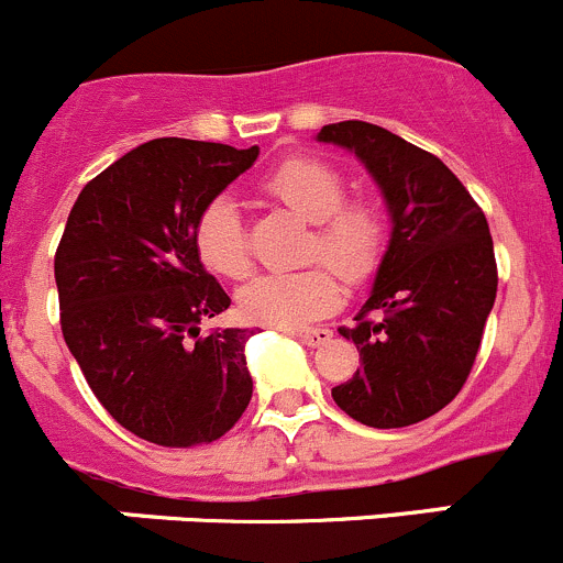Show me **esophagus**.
Segmentation results:
<instances>
[{
  "instance_id": "1",
  "label": "esophagus",
  "mask_w": 563,
  "mask_h": 563,
  "mask_svg": "<svg viewBox=\"0 0 563 563\" xmlns=\"http://www.w3.org/2000/svg\"><path fill=\"white\" fill-rule=\"evenodd\" d=\"M283 332L286 334H291V338H297V340H302L305 345H323L327 343L329 338H332V332H329V329H283Z\"/></svg>"
}]
</instances>
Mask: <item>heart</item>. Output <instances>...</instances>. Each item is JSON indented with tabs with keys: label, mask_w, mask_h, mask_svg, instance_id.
I'll list each match as a JSON object with an SVG mask.
<instances>
[{
	"label": "heart",
	"mask_w": 563,
	"mask_h": 563,
	"mask_svg": "<svg viewBox=\"0 0 563 563\" xmlns=\"http://www.w3.org/2000/svg\"><path fill=\"white\" fill-rule=\"evenodd\" d=\"M261 187L305 223H313L308 258H323L345 280L371 275L384 242L382 214L367 201H345L349 187L338 168L316 157H291ZM196 250L218 275H247V234L234 198L220 196L203 207L196 223ZM338 302L340 286L327 266L258 275L240 291V310L247 321L283 329L316 321Z\"/></svg>",
	"instance_id": "1"
}]
</instances>
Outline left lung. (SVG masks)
<instances>
[{
  "label": "left lung",
  "mask_w": 563,
  "mask_h": 563,
  "mask_svg": "<svg viewBox=\"0 0 563 563\" xmlns=\"http://www.w3.org/2000/svg\"><path fill=\"white\" fill-rule=\"evenodd\" d=\"M316 141L351 152L389 214L371 294L354 327L338 329L362 367L332 397L367 428L417 424L455 400L476 360L498 286L490 229L457 176L400 135L351 119Z\"/></svg>",
  "instance_id": "left-lung-1"
}]
</instances>
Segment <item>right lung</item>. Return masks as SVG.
Segmentation results:
<instances>
[{
	"label": "right lung",
	"mask_w": 563,
	"mask_h": 563,
	"mask_svg": "<svg viewBox=\"0 0 563 563\" xmlns=\"http://www.w3.org/2000/svg\"><path fill=\"white\" fill-rule=\"evenodd\" d=\"M255 157L258 146L146 141L84 187L56 247L67 349L106 411L152 444L218 441L253 397V332L198 338L231 299L203 269L196 223Z\"/></svg>",
	"instance_id": "add662e5"
}]
</instances>
